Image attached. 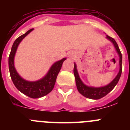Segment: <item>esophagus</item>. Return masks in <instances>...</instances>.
Here are the masks:
<instances>
[{"label": "esophagus", "mask_w": 130, "mask_h": 130, "mask_svg": "<svg viewBox=\"0 0 130 130\" xmlns=\"http://www.w3.org/2000/svg\"><path fill=\"white\" fill-rule=\"evenodd\" d=\"M74 56H75V54L73 52H70L68 53V57L70 58H73V57H74Z\"/></svg>", "instance_id": "1"}]
</instances>
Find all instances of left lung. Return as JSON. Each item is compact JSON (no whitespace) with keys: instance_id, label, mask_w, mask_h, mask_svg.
Segmentation results:
<instances>
[{"instance_id":"8db88e82","label":"left lung","mask_w":130,"mask_h":130,"mask_svg":"<svg viewBox=\"0 0 130 130\" xmlns=\"http://www.w3.org/2000/svg\"><path fill=\"white\" fill-rule=\"evenodd\" d=\"M106 38L112 43L114 45V47L115 48V50L117 51V54L119 56V71L117 76L112 79V81L110 82L107 85L103 86V87H90L84 83L79 77V73L77 69V65L75 62H74V68H73V73L75 75V83H76L77 88L79 92L82 94L85 97L87 98H90L92 100H98L106 96L108 93H109L111 90L115 88L117 84L119 82L122 73V54L119 49L118 44L117 43L115 40L112 38L110 37L109 36H106Z\"/></svg>"}]
</instances>
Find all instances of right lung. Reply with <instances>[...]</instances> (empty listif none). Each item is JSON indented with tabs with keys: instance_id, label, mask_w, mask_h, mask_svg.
Returning a JSON list of instances; mask_svg holds the SVG:
<instances>
[{
	"instance_id": "obj_1",
	"label": "right lung",
	"mask_w": 130,
	"mask_h": 130,
	"mask_svg": "<svg viewBox=\"0 0 130 130\" xmlns=\"http://www.w3.org/2000/svg\"><path fill=\"white\" fill-rule=\"evenodd\" d=\"M33 30L34 28L29 30L25 34L21 35L15 40L9 56L8 65L10 77L16 88L21 92L31 98H39L48 94L53 89L57 75L66 58H63L58 61L55 62L51 66L46 75L38 81H27L21 77L15 68V55L21 42Z\"/></svg>"
}]
</instances>
